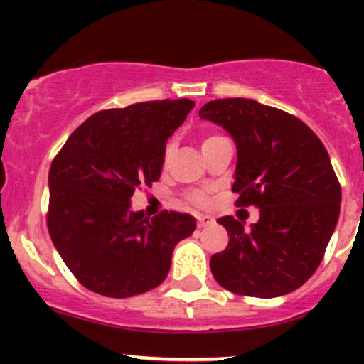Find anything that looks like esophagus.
Segmentation results:
<instances>
[{
  "label": "esophagus",
  "mask_w": 364,
  "mask_h": 364,
  "mask_svg": "<svg viewBox=\"0 0 364 364\" xmlns=\"http://www.w3.org/2000/svg\"><path fill=\"white\" fill-rule=\"evenodd\" d=\"M211 223H213V218H209V216H199V218H197V227H199V229L211 225Z\"/></svg>",
  "instance_id": "esophagus-1"
}]
</instances>
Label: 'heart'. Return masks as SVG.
Segmentation results:
<instances>
[{"mask_svg":"<svg viewBox=\"0 0 364 364\" xmlns=\"http://www.w3.org/2000/svg\"><path fill=\"white\" fill-rule=\"evenodd\" d=\"M215 139H218V135H208V137H205L203 141V148H204V146H208L209 142L215 141ZM190 200H192V203L197 204V205H204L205 200H208V199H205V196L203 192H196V193H192V196H190Z\"/></svg>","mask_w":364,"mask_h":364,"instance_id":"b5f03b06","label":"heart"}]
</instances>
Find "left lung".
I'll list each match as a JSON object with an SVG mask.
<instances>
[{
	"mask_svg": "<svg viewBox=\"0 0 364 364\" xmlns=\"http://www.w3.org/2000/svg\"><path fill=\"white\" fill-rule=\"evenodd\" d=\"M199 116L232 135L236 205L260 211L250 229L218 218L229 245L211 257L213 277L240 296L296 291L321 264L340 215L341 188L324 144L296 116L250 98L211 100Z\"/></svg>",
	"mask_w": 364,
	"mask_h": 364,
	"instance_id": "1",
	"label": "left lung"
}]
</instances>
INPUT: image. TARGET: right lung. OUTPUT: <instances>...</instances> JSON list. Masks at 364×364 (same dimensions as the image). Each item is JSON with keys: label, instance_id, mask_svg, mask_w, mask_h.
I'll return each instance as SVG.
<instances>
[{"label": "right lung", "instance_id": "obj_1", "mask_svg": "<svg viewBox=\"0 0 364 364\" xmlns=\"http://www.w3.org/2000/svg\"><path fill=\"white\" fill-rule=\"evenodd\" d=\"M188 98L107 109L68 137L49 171L47 229L61 259L86 289L130 297L159 287L174 247L196 230L178 211L144 216L130 199L159 181L167 139L193 109Z\"/></svg>", "mask_w": 364, "mask_h": 364}]
</instances>
